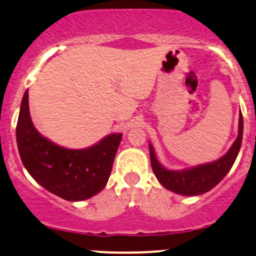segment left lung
<instances>
[{
    "mask_svg": "<svg viewBox=\"0 0 256 256\" xmlns=\"http://www.w3.org/2000/svg\"><path fill=\"white\" fill-rule=\"evenodd\" d=\"M242 139H243V116L240 113L239 114L238 136L230 149L228 150V152L223 155L220 159L213 162H208V164L187 168V170H168L159 164L156 156H155L154 149H152V144H149L152 168L159 182L170 191L184 194V196L202 194L218 185L233 166L239 150H240Z\"/></svg>",
    "mask_w": 256,
    "mask_h": 256,
    "instance_id": "left-lung-1",
    "label": "left lung"
}]
</instances>
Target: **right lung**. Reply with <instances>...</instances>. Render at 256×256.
Segmentation results:
<instances>
[{
    "mask_svg": "<svg viewBox=\"0 0 256 256\" xmlns=\"http://www.w3.org/2000/svg\"><path fill=\"white\" fill-rule=\"evenodd\" d=\"M16 136L20 159L32 178L68 201L88 200L106 186L122 140V134H110L96 146L80 150L52 143L32 123L28 91L20 104Z\"/></svg>",
    "mask_w": 256,
    "mask_h": 256,
    "instance_id": "obj_1",
    "label": "right lung"
}]
</instances>
